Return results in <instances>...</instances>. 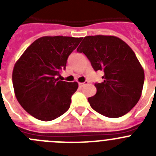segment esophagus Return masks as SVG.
I'll return each instance as SVG.
<instances>
[{
    "instance_id": "34e87169",
    "label": "esophagus",
    "mask_w": 156,
    "mask_h": 156,
    "mask_svg": "<svg viewBox=\"0 0 156 156\" xmlns=\"http://www.w3.org/2000/svg\"><path fill=\"white\" fill-rule=\"evenodd\" d=\"M87 83H88L87 81H85V82H83V83H79V86L80 87H82L85 86V85L87 84Z\"/></svg>"
}]
</instances>
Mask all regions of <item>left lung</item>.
<instances>
[{"instance_id": "obj_1", "label": "left lung", "mask_w": 156, "mask_h": 156, "mask_svg": "<svg viewBox=\"0 0 156 156\" xmlns=\"http://www.w3.org/2000/svg\"><path fill=\"white\" fill-rule=\"evenodd\" d=\"M77 51L104 73L102 82L94 84L96 94L88 98L91 108L109 118L129 112L138 102L144 81V69L129 45L115 36H87Z\"/></svg>"}]
</instances>
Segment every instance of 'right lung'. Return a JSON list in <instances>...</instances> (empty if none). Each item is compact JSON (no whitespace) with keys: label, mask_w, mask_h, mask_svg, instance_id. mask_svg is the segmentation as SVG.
I'll return each instance as SVG.
<instances>
[{"label":"right lung","mask_w":156,"mask_h":156,"mask_svg":"<svg viewBox=\"0 0 156 156\" xmlns=\"http://www.w3.org/2000/svg\"><path fill=\"white\" fill-rule=\"evenodd\" d=\"M82 37H42L36 40L16 62L12 72L15 94L32 116L51 121L69 108L77 82L58 80L69 55Z\"/></svg>","instance_id":"add662e5"}]
</instances>
